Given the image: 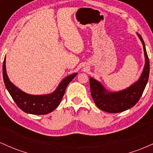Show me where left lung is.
<instances>
[{
	"instance_id": "obj_1",
	"label": "left lung",
	"mask_w": 153,
	"mask_h": 153,
	"mask_svg": "<svg viewBox=\"0 0 153 153\" xmlns=\"http://www.w3.org/2000/svg\"><path fill=\"white\" fill-rule=\"evenodd\" d=\"M143 43L145 54V66L137 81L124 90L115 91H107L105 87L96 79L90 78L91 94L95 104L100 109L108 113H119L131 108L138 102L143 95L150 74V62L147 56L145 45L141 35L137 33Z\"/></svg>"
}]
</instances>
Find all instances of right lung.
I'll return each mask as SVG.
<instances>
[{
	"label": "right lung",
	"mask_w": 153,
	"mask_h": 153,
	"mask_svg": "<svg viewBox=\"0 0 153 153\" xmlns=\"http://www.w3.org/2000/svg\"><path fill=\"white\" fill-rule=\"evenodd\" d=\"M78 73L68 75L59 82L54 92L45 95L26 94L10 82L6 73V57L3 64V78L5 85L12 99L23 111L34 115L47 114L59 106L68 84Z\"/></svg>",
	"instance_id": "right-lung-1"
}]
</instances>
